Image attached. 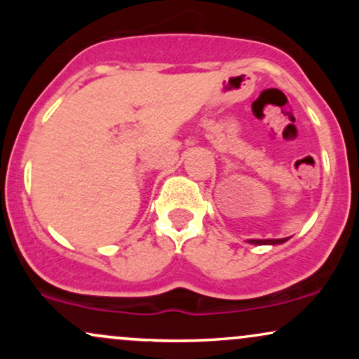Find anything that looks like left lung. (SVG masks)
<instances>
[{
  "label": "left lung",
  "instance_id": "8db88e82",
  "mask_svg": "<svg viewBox=\"0 0 359 359\" xmlns=\"http://www.w3.org/2000/svg\"><path fill=\"white\" fill-rule=\"evenodd\" d=\"M288 238H282V240H250L251 245H280V243H285Z\"/></svg>",
  "mask_w": 359,
  "mask_h": 359
}]
</instances>
